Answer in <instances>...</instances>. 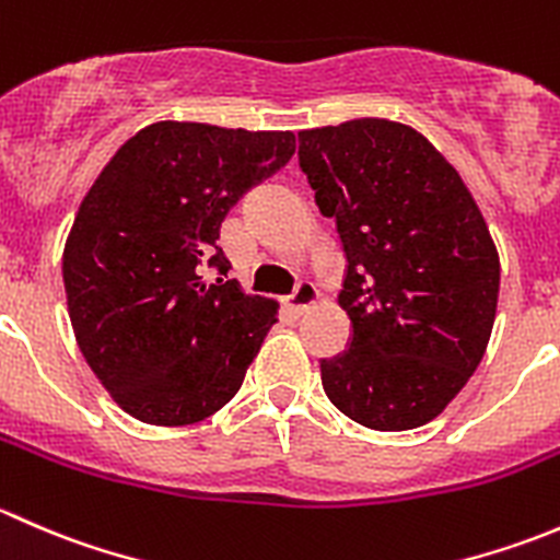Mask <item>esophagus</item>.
<instances>
[{"mask_svg": "<svg viewBox=\"0 0 560 560\" xmlns=\"http://www.w3.org/2000/svg\"><path fill=\"white\" fill-rule=\"evenodd\" d=\"M316 298H319V290H316L314 281L303 279V281H298L295 292H292V295L287 298V306H290V312H292V314L301 316V314H306L308 308L314 306Z\"/></svg>", "mask_w": 560, "mask_h": 560, "instance_id": "obj_1", "label": "esophagus"}]
</instances>
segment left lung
<instances>
[{"label":"left lung","mask_w":560,"mask_h":560,"mask_svg":"<svg viewBox=\"0 0 560 560\" xmlns=\"http://www.w3.org/2000/svg\"><path fill=\"white\" fill-rule=\"evenodd\" d=\"M301 171L347 254V352L322 360L332 406L374 431L431 422L477 371L499 303L490 230L431 140L387 118L303 129Z\"/></svg>","instance_id":"1"}]
</instances>
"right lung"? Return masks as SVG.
<instances>
[{
  "label": "right lung",
  "mask_w": 560,
  "mask_h": 560,
  "mask_svg": "<svg viewBox=\"0 0 560 560\" xmlns=\"http://www.w3.org/2000/svg\"><path fill=\"white\" fill-rule=\"evenodd\" d=\"M295 154L292 132L156 121L113 154L83 197L61 259L89 369L149 425L222 409L257 358L279 303L228 276L219 228Z\"/></svg>",
  "instance_id": "1"
}]
</instances>
